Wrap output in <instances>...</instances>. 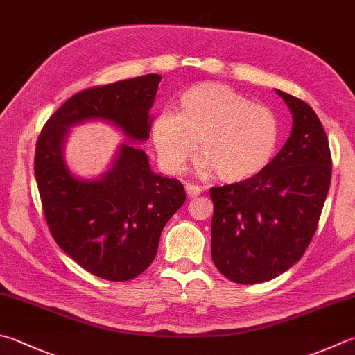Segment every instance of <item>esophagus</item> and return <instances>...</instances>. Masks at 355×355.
Returning a JSON list of instances; mask_svg holds the SVG:
<instances>
[{"label":"esophagus","instance_id":"34e87169","mask_svg":"<svg viewBox=\"0 0 355 355\" xmlns=\"http://www.w3.org/2000/svg\"><path fill=\"white\" fill-rule=\"evenodd\" d=\"M185 191H187V195H189L190 198H196L198 195H200V191H202V187L196 185V184L187 182L185 184Z\"/></svg>","mask_w":355,"mask_h":355}]
</instances>
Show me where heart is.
<instances>
[{"mask_svg":"<svg viewBox=\"0 0 355 355\" xmlns=\"http://www.w3.org/2000/svg\"><path fill=\"white\" fill-rule=\"evenodd\" d=\"M278 139V120L270 108L219 83L191 86L180 97V112L162 110L153 123L156 150L170 171L182 170L199 142L202 168L215 170L227 182L263 171Z\"/></svg>","mask_w":355,"mask_h":355,"instance_id":"heart-1","label":"heart"}]
</instances>
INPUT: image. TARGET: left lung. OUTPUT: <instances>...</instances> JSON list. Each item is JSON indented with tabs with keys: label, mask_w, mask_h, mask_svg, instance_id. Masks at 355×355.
<instances>
[{
	"label": "left lung",
	"mask_w": 355,
	"mask_h": 355,
	"mask_svg": "<svg viewBox=\"0 0 355 355\" xmlns=\"http://www.w3.org/2000/svg\"><path fill=\"white\" fill-rule=\"evenodd\" d=\"M277 94L293 120L282 151L253 178L210 189L213 263L239 284L269 282L300 261L329 191L332 159L322 122L303 100Z\"/></svg>",
	"instance_id": "8db88e82"
}]
</instances>
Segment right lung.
Here are the masks:
<instances>
[{"label":"right lung","instance_id":"right-lung-1","mask_svg":"<svg viewBox=\"0 0 355 355\" xmlns=\"http://www.w3.org/2000/svg\"><path fill=\"white\" fill-rule=\"evenodd\" d=\"M160 80L148 73L80 91L37 139L33 170L53 239L83 269L110 282H128L153 263L165 224L185 202L184 185L151 171L145 151L131 144L120 146L102 179H77L64 164L63 140L69 126L91 119L146 140Z\"/></svg>","mask_w":355,"mask_h":355}]
</instances>
